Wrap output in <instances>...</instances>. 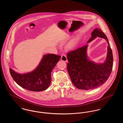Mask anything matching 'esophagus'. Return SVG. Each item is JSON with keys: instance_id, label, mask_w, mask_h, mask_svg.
Listing matches in <instances>:
<instances>
[{"instance_id": "1", "label": "esophagus", "mask_w": 123, "mask_h": 123, "mask_svg": "<svg viewBox=\"0 0 123 123\" xmlns=\"http://www.w3.org/2000/svg\"><path fill=\"white\" fill-rule=\"evenodd\" d=\"M61 60L64 61V62H67V61H68L66 56L65 55H64V54H63V55H62L61 56Z\"/></svg>"}]
</instances>
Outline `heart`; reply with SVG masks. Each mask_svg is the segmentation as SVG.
<instances>
[{
	"mask_svg": "<svg viewBox=\"0 0 123 123\" xmlns=\"http://www.w3.org/2000/svg\"><path fill=\"white\" fill-rule=\"evenodd\" d=\"M76 42H77V41H76V39H74V40H72V41H70V43L69 44L68 47L70 48H71V47H73L75 46V45H76Z\"/></svg>",
	"mask_w": 123,
	"mask_h": 123,
	"instance_id": "b5f03b06",
	"label": "heart"
}]
</instances>
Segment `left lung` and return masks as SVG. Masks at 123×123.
<instances>
[{"instance_id":"left-lung-1","label":"left lung","mask_w":123,"mask_h":123,"mask_svg":"<svg viewBox=\"0 0 123 123\" xmlns=\"http://www.w3.org/2000/svg\"><path fill=\"white\" fill-rule=\"evenodd\" d=\"M97 37L105 39L108 43V52L105 60L101 63H95L88 57L87 43ZM87 44L68 53L69 62L67 68L71 82L76 88L91 90L98 88L105 82L111 73L113 56L108 39L101 30L96 28L91 33Z\"/></svg>"}]
</instances>
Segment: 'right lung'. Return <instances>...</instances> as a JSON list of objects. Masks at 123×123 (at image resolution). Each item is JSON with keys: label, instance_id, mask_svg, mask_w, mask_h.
<instances>
[{"label": "right lung", "instance_id": "obj_1", "mask_svg": "<svg viewBox=\"0 0 123 123\" xmlns=\"http://www.w3.org/2000/svg\"><path fill=\"white\" fill-rule=\"evenodd\" d=\"M60 58V56L54 54H45L34 70L19 73L10 68V72L14 80L21 87L31 91H44L50 86L51 72Z\"/></svg>", "mask_w": 123, "mask_h": 123}]
</instances>
